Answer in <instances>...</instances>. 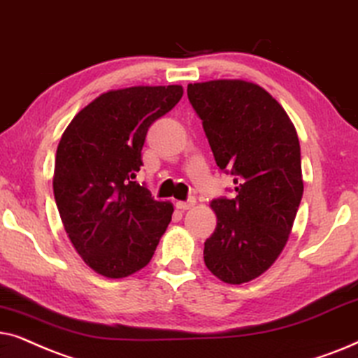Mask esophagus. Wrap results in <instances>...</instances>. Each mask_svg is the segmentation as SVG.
Instances as JSON below:
<instances>
[{
	"label": "esophagus",
	"instance_id": "esophagus-1",
	"mask_svg": "<svg viewBox=\"0 0 358 358\" xmlns=\"http://www.w3.org/2000/svg\"><path fill=\"white\" fill-rule=\"evenodd\" d=\"M194 204H196V199L189 198L188 201H176V208L182 209V211H187V209H192Z\"/></svg>",
	"mask_w": 358,
	"mask_h": 358
}]
</instances>
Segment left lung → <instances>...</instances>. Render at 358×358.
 I'll list each match as a JSON object with an SVG mask.
<instances>
[{
  "mask_svg": "<svg viewBox=\"0 0 358 358\" xmlns=\"http://www.w3.org/2000/svg\"><path fill=\"white\" fill-rule=\"evenodd\" d=\"M217 166L236 176L232 199H214L217 224L204 242V264L229 285L265 273L287 245L303 196L296 129L282 104L257 83H189Z\"/></svg>",
  "mask_w": 358,
  "mask_h": 358,
  "instance_id": "8db88e82",
  "label": "left lung"
}]
</instances>
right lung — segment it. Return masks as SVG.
Returning a JSON list of instances; mask_svg holds the SVG:
<instances>
[{
	"mask_svg": "<svg viewBox=\"0 0 358 358\" xmlns=\"http://www.w3.org/2000/svg\"><path fill=\"white\" fill-rule=\"evenodd\" d=\"M183 96L182 85L109 90L71 119L57 147L54 196L75 250L106 278L149 264L173 214L134 182L147 131Z\"/></svg>",
	"mask_w": 358,
	"mask_h": 358,
	"instance_id": "right-lung-1",
	"label": "right lung"
}]
</instances>
